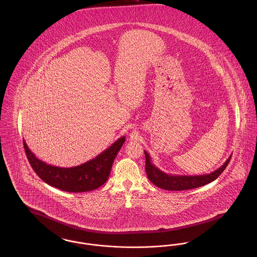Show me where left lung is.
Segmentation results:
<instances>
[{"label":"left lung","mask_w":257,"mask_h":257,"mask_svg":"<svg viewBox=\"0 0 257 257\" xmlns=\"http://www.w3.org/2000/svg\"><path fill=\"white\" fill-rule=\"evenodd\" d=\"M146 155V171H147L148 179L154 184L155 186L161 189L168 191H185L198 188L204 186L208 183L213 182L220 175V173L225 170L231 159V155L225 161V163L211 173L203 174V175H171L159 170L156 166L151 163L150 156L145 151Z\"/></svg>","instance_id":"obj_1"}]
</instances>
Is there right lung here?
<instances>
[{"label": "right lung", "instance_id": "1", "mask_svg": "<svg viewBox=\"0 0 257 257\" xmlns=\"http://www.w3.org/2000/svg\"><path fill=\"white\" fill-rule=\"evenodd\" d=\"M124 142L125 137L123 136L94 159L77 167L60 168L37 159L23 139L27 158L37 175L50 186L69 193L93 191L105 183L109 178L112 163Z\"/></svg>", "mask_w": 257, "mask_h": 257}]
</instances>
